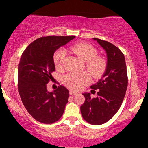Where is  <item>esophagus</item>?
<instances>
[{
	"mask_svg": "<svg viewBox=\"0 0 148 148\" xmlns=\"http://www.w3.org/2000/svg\"><path fill=\"white\" fill-rule=\"evenodd\" d=\"M76 94H77V93L75 92H74V91H70V92H69V95H72V96L76 95Z\"/></svg>",
	"mask_w": 148,
	"mask_h": 148,
	"instance_id": "obj_1",
	"label": "esophagus"
}]
</instances>
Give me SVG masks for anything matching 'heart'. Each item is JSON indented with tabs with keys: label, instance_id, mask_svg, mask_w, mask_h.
Segmentation results:
<instances>
[{
	"label": "heart",
	"instance_id": "1",
	"mask_svg": "<svg viewBox=\"0 0 148 148\" xmlns=\"http://www.w3.org/2000/svg\"><path fill=\"white\" fill-rule=\"evenodd\" d=\"M71 50L84 62H86V68L91 75L97 77L103 72L106 68V61L101 57L97 56V51L92 46L88 44L80 43L72 46ZM66 53V51L63 49H58L54 53L53 62L56 68H61L62 67ZM89 81L90 75L87 72L69 73L62 79L64 86L74 91L82 89Z\"/></svg>",
	"mask_w": 148,
	"mask_h": 148
}]
</instances>
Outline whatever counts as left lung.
<instances>
[{
	"instance_id": "left-lung-1",
	"label": "left lung",
	"mask_w": 148,
	"mask_h": 148,
	"mask_svg": "<svg viewBox=\"0 0 148 148\" xmlns=\"http://www.w3.org/2000/svg\"><path fill=\"white\" fill-rule=\"evenodd\" d=\"M93 40L106 51L107 64L101 79L90 86L93 91L98 90L97 97L91 98L90 93H83L86 100L81 106V113L88 123L99 125L111 120L121 106L128 78L125 56L121 51L108 42L97 38Z\"/></svg>"
}]
</instances>
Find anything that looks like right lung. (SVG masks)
Wrapping results in <instances>:
<instances>
[{
	"label": "right lung",
	"instance_id": "add662e5",
	"mask_svg": "<svg viewBox=\"0 0 148 148\" xmlns=\"http://www.w3.org/2000/svg\"><path fill=\"white\" fill-rule=\"evenodd\" d=\"M74 38L75 36L40 37L22 53L18 68V92L27 111L40 123L58 121L68 102L69 92L64 86L49 92L47 84L55 71L54 53Z\"/></svg>",
	"mask_w": 148,
	"mask_h": 148
}]
</instances>
